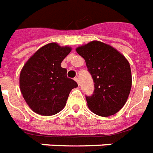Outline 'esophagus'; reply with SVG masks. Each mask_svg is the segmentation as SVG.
<instances>
[{"instance_id":"34e87169","label":"esophagus","mask_w":153,"mask_h":153,"mask_svg":"<svg viewBox=\"0 0 153 153\" xmlns=\"http://www.w3.org/2000/svg\"><path fill=\"white\" fill-rule=\"evenodd\" d=\"M74 80L76 81V82H77V84H78V85H80V83H79V80H78V78H77V77H75Z\"/></svg>"}]
</instances>
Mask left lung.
Returning <instances> with one entry per match:
<instances>
[{"mask_svg":"<svg viewBox=\"0 0 153 153\" xmlns=\"http://www.w3.org/2000/svg\"><path fill=\"white\" fill-rule=\"evenodd\" d=\"M85 61L94 82V92L85 96L89 109L103 117L113 115L123 108L130 93L132 75L129 62L110 45L92 41L76 48Z\"/></svg>","mask_w":153,"mask_h":153,"instance_id":"obj_1","label":"left lung"}]
</instances>
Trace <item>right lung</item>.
Here are the masks:
<instances>
[{"label": "right lung", "instance_id": "add662e5", "mask_svg": "<svg viewBox=\"0 0 153 153\" xmlns=\"http://www.w3.org/2000/svg\"><path fill=\"white\" fill-rule=\"evenodd\" d=\"M71 48L56 43L46 44L24 65L19 88L30 109L38 114L53 115L64 108L69 93L77 83L67 76L61 62Z\"/></svg>", "mask_w": 153, "mask_h": 153}]
</instances>
